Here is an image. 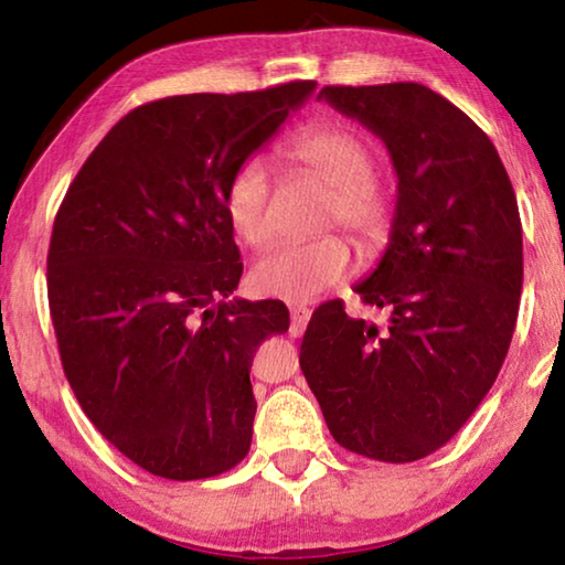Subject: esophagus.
<instances>
[{
	"instance_id": "1",
	"label": "esophagus",
	"mask_w": 565,
	"mask_h": 565,
	"mask_svg": "<svg viewBox=\"0 0 565 565\" xmlns=\"http://www.w3.org/2000/svg\"><path fill=\"white\" fill-rule=\"evenodd\" d=\"M309 319H311V309H306V306H301V303L291 306V333L294 337H301Z\"/></svg>"
}]
</instances>
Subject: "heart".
<instances>
[{
  "mask_svg": "<svg viewBox=\"0 0 565 565\" xmlns=\"http://www.w3.org/2000/svg\"><path fill=\"white\" fill-rule=\"evenodd\" d=\"M306 177L329 189L327 224H339L353 242L371 248L384 242L391 202L374 179V151L366 139L339 124L311 127L286 147ZM224 209L232 232L246 246H266L274 236L271 181L259 159H246L228 179ZM351 252L341 236H321L303 244H284L256 262L252 289L284 301H309L349 274Z\"/></svg>",
  "mask_w": 565,
  "mask_h": 565,
  "instance_id": "obj_1",
  "label": "heart"
}]
</instances>
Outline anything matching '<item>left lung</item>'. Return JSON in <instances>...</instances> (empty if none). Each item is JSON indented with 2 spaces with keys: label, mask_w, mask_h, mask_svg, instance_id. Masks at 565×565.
<instances>
[{
  "label": "left lung",
  "mask_w": 565,
  "mask_h": 565,
  "mask_svg": "<svg viewBox=\"0 0 565 565\" xmlns=\"http://www.w3.org/2000/svg\"><path fill=\"white\" fill-rule=\"evenodd\" d=\"M319 99L384 141L398 177L384 256L343 301L313 311L301 371L337 444L388 463L441 448L489 394L519 319L521 216L491 139L416 82L323 87Z\"/></svg>",
  "instance_id": "obj_1"
}]
</instances>
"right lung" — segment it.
Listing matches in <instances>:
<instances>
[{"label":"right lung","instance_id":"obj_1","mask_svg":"<svg viewBox=\"0 0 565 565\" xmlns=\"http://www.w3.org/2000/svg\"><path fill=\"white\" fill-rule=\"evenodd\" d=\"M317 89L181 94L141 104L84 161L56 212L46 291L66 381L145 471L196 481L248 454L254 353L289 329L281 301H228L234 169Z\"/></svg>","mask_w":565,"mask_h":565}]
</instances>
